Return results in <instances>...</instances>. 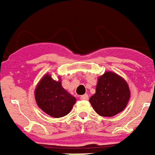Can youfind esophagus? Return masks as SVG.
<instances>
[{
  "instance_id": "obj_1",
  "label": "esophagus",
  "mask_w": 155,
  "mask_h": 155,
  "mask_svg": "<svg viewBox=\"0 0 155 155\" xmlns=\"http://www.w3.org/2000/svg\"><path fill=\"white\" fill-rule=\"evenodd\" d=\"M80 99H81V100H88V99H89V95L88 94L81 95V97H80Z\"/></svg>"
}]
</instances>
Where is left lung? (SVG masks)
Listing matches in <instances>:
<instances>
[{
	"instance_id": "obj_1",
	"label": "left lung",
	"mask_w": 155,
	"mask_h": 155,
	"mask_svg": "<svg viewBox=\"0 0 155 155\" xmlns=\"http://www.w3.org/2000/svg\"><path fill=\"white\" fill-rule=\"evenodd\" d=\"M130 97L127 81L115 73L106 72L97 79L96 93L90 102L99 115L112 117L126 108Z\"/></svg>"
}]
</instances>
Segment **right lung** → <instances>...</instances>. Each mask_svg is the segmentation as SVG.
<instances>
[{
  "label": "right lung",
  "instance_id": "obj_1",
  "mask_svg": "<svg viewBox=\"0 0 155 155\" xmlns=\"http://www.w3.org/2000/svg\"><path fill=\"white\" fill-rule=\"evenodd\" d=\"M35 99L39 108L53 117L67 115L76 102V98L62 87L60 79L55 81L48 74L37 85Z\"/></svg>",
  "mask_w": 155,
  "mask_h": 155
}]
</instances>
